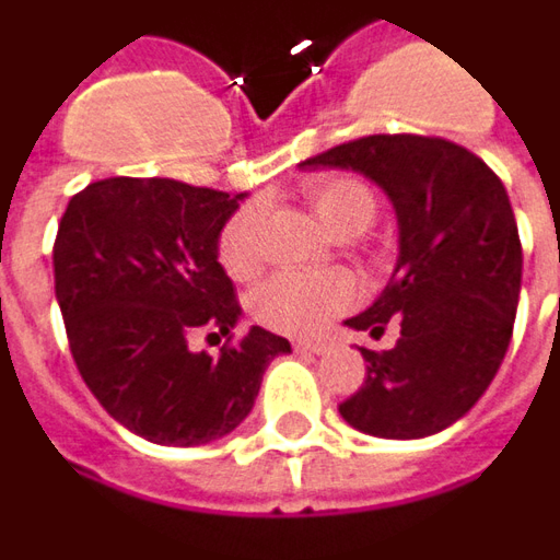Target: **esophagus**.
<instances>
[{
	"instance_id": "34e87169",
	"label": "esophagus",
	"mask_w": 560,
	"mask_h": 560,
	"mask_svg": "<svg viewBox=\"0 0 560 560\" xmlns=\"http://www.w3.org/2000/svg\"><path fill=\"white\" fill-rule=\"evenodd\" d=\"M293 348H296V351H303V354H324V351H327L324 342H306V339H296Z\"/></svg>"
}]
</instances>
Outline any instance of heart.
Wrapping results in <instances>:
<instances>
[{"instance_id": "1", "label": "heart", "mask_w": 560, "mask_h": 560, "mask_svg": "<svg viewBox=\"0 0 560 560\" xmlns=\"http://www.w3.org/2000/svg\"><path fill=\"white\" fill-rule=\"evenodd\" d=\"M306 199L320 230L330 233L334 240L363 233L375 214L373 190L348 175H330V178L312 182ZM218 257L230 279L245 281L260 272L264 245H260L257 206H245L226 221L221 242H218ZM354 296H358V284L342 269L315 272V276L279 272L254 291L252 315L269 330L312 336L324 330L336 312L351 306Z\"/></svg>"}]
</instances>
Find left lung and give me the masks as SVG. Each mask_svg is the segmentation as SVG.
Wrapping results in <instances>:
<instances>
[{
	"mask_svg": "<svg viewBox=\"0 0 560 560\" xmlns=\"http://www.w3.org/2000/svg\"><path fill=\"white\" fill-rule=\"evenodd\" d=\"M300 170L361 172L397 214V264L351 330L400 339L361 348L366 382L339 402L348 424L382 440H421L479 402L510 348L522 242L506 187L467 148L430 136H363Z\"/></svg>",
	"mask_w": 560,
	"mask_h": 560,
	"instance_id": "8db88e82",
	"label": "left lung"
}]
</instances>
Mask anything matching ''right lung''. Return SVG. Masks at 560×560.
<instances>
[{
    "mask_svg": "<svg viewBox=\"0 0 560 560\" xmlns=\"http://www.w3.org/2000/svg\"><path fill=\"white\" fill-rule=\"evenodd\" d=\"M248 194L175 178H105L69 199L54 242V288L78 373L105 412L158 445H206L252 412L291 342L252 327L212 358L190 336L242 318L218 260Z\"/></svg>",
    "mask_w": 560,
    "mask_h": 560,
    "instance_id": "right-lung-1",
    "label": "right lung"
}]
</instances>
